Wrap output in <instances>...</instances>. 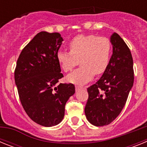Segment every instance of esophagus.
Here are the masks:
<instances>
[{
	"instance_id": "34e87169",
	"label": "esophagus",
	"mask_w": 147,
	"mask_h": 147,
	"mask_svg": "<svg viewBox=\"0 0 147 147\" xmlns=\"http://www.w3.org/2000/svg\"><path fill=\"white\" fill-rule=\"evenodd\" d=\"M75 88H76V91H78V90H80V89H82V88H83V87L78 86V85H76V86H75Z\"/></svg>"
}]
</instances>
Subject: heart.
<instances>
[{
  "mask_svg": "<svg viewBox=\"0 0 147 147\" xmlns=\"http://www.w3.org/2000/svg\"><path fill=\"white\" fill-rule=\"evenodd\" d=\"M70 52L59 51L57 59L65 72L72 71L80 61L81 67L67 76V81L82 85L94 74H102L106 71L112 53L110 39L96 34H80L68 43Z\"/></svg>",
  "mask_w": 147,
  "mask_h": 147,
  "instance_id": "1",
  "label": "heart"
}]
</instances>
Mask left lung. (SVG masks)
Here are the masks:
<instances>
[{"instance_id":"obj_1","label":"left lung","mask_w":147,"mask_h":147,"mask_svg":"<svg viewBox=\"0 0 147 147\" xmlns=\"http://www.w3.org/2000/svg\"><path fill=\"white\" fill-rule=\"evenodd\" d=\"M113 54L106 71L96 84L88 88L85 115L93 125L110 124L118 117L134 82L130 50L117 33L110 37Z\"/></svg>"}]
</instances>
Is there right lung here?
Listing matches in <instances>:
<instances>
[{
  "instance_id": "obj_1",
  "label": "right lung",
  "mask_w": 147,
  "mask_h": 147,
  "mask_svg": "<svg viewBox=\"0 0 147 147\" xmlns=\"http://www.w3.org/2000/svg\"><path fill=\"white\" fill-rule=\"evenodd\" d=\"M63 39L57 32H41L22 50L15 70V81L23 109L40 125L52 127L64 118L65 106L74 94L63 77L57 53Z\"/></svg>"
}]
</instances>
